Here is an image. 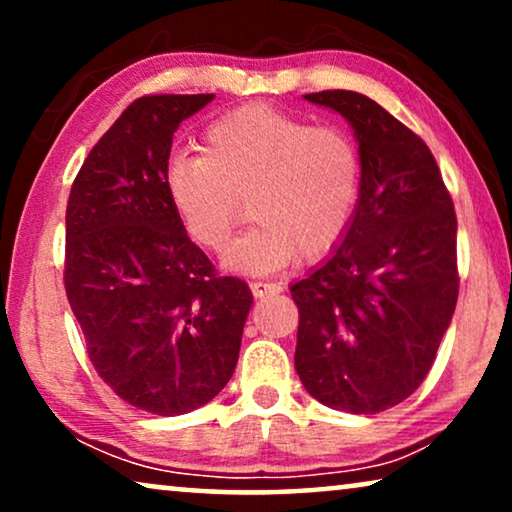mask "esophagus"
Listing matches in <instances>:
<instances>
[{"mask_svg":"<svg viewBox=\"0 0 512 512\" xmlns=\"http://www.w3.org/2000/svg\"><path fill=\"white\" fill-rule=\"evenodd\" d=\"M279 291H282V286H279V284H272V282H251V293H254L256 298L272 296V293H279Z\"/></svg>","mask_w":512,"mask_h":512,"instance_id":"1","label":"esophagus"}]
</instances>
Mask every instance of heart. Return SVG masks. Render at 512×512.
<instances>
[{"instance_id":"heart-1","label":"heart","mask_w":512,"mask_h":512,"mask_svg":"<svg viewBox=\"0 0 512 512\" xmlns=\"http://www.w3.org/2000/svg\"><path fill=\"white\" fill-rule=\"evenodd\" d=\"M165 188L188 237L209 251L226 249L249 200L254 226L230 244L223 268L268 275L342 242L359 205L361 156L345 130L242 107L209 125L202 153L170 160Z\"/></svg>"}]
</instances>
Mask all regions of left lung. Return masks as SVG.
Listing matches in <instances>:
<instances>
[{
    "label": "left lung",
    "instance_id": "left-lung-1",
    "mask_svg": "<svg viewBox=\"0 0 512 512\" xmlns=\"http://www.w3.org/2000/svg\"><path fill=\"white\" fill-rule=\"evenodd\" d=\"M340 114L361 156V193L342 242L291 284L296 370L333 410L375 415L424 382L457 305V216L415 132L354 90L303 95Z\"/></svg>",
    "mask_w": 512,
    "mask_h": 512
}]
</instances>
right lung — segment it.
Listing matches in <instances>:
<instances>
[{"label":"right lung","instance_id":"obj_1","mask_svg":"<svg viewBox=\"0 0 512 512\" xmlns=\"http://www.w3.org/2000/svg\"><path fill=\"white\" fill-rule=\"evenodd\" d=\"M214 95L139 97L67 202L65 289L97 375L132 408L186 415L233 377L254 303L188 240L165 188L172 137Z\"/></svg>","mask_w":512,"mask_h":512}]
</instances>
